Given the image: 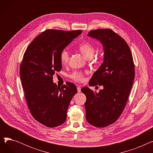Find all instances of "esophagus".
I'll list each match as a JSON object with an SVG mask.
<instances>
[{"label": "esophagus", "mask_w": 153, "mask_h": 153, "mask_svg": "<svg viewBox=\"0 0 153 153\" xmlns=\"http://www.w3.org/2000/svg\"><path fill=\"white\" fill-rule=\"evenodd\" d=\"M77 92H81V87H80V86H77Z\"/></svg>", "instance_id": "esophagus-1"}]
</instances>
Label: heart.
I'll list each match as a JSON object with an SVG mask.
<instances>
[{"mask_svg": "<svg viewBox=\"0 0 153 153\" xmlns=\"http://www.w3.org/2000/svg\"><path fill=\"white\" fill-rule=\"evenodd\" d=\"M78 48L87 59L91 58L95 52V48L93 44L88 42H84L78 45ZM70 54L68 50L64 49L60 53V61L62 64H66L69 59ZM73 81L78 82H82L84 81L85 73L81 71H74L69 76Z\"/></svg>", "mask_w": 153, "mask_h": 153, "instance_id": "1", "label": "heart"}]
</instances>
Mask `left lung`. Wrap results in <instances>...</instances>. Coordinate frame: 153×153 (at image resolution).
<instances>
[{
	"instance_id": "8db88e82",
	"label": "left lung",
	"mask_w": 153,
	"mask_h": 153,
	"mask_svg": "<svg viewBox=\"0 0 153 153\" xmlns=\"http://www.w3.org/2000/svg\"><path fill=\"white\" fill-rule=\"evenodd\" d=\"M88 36L100 40L105 55L89 83L103 89L99 93L87 87L81 89L86 96L85 117L91 125L103 128L115 123L125 109L134 79V64L129 46L114 31L94 30Z\"/></svg>"
}]
</instances>
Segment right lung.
<instances>
[{
	"label": "right lung",
	"mask_w": 153,
	"mask_h": 153,
	"mask_svg": "<svg viewBox=\"0 0 153 153\" xmlns=\"http://www.w3.org/2000/svg\"><path fill=\"white\" fill-rule=\"evenodd\" d=\"M82 30H46L36 36L23 54L20 76L24 95L33 117L53 128L66 121L67 111L77 88L67 82L61 87L53 83V76L62 68L60 53Z\"/></svg>",
	"instance_id": "obj_1"
}]
</instances>
